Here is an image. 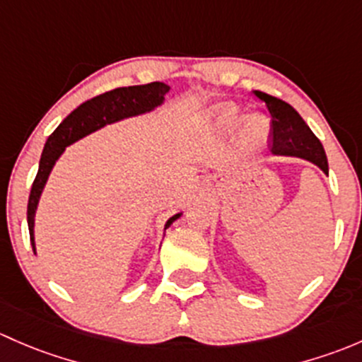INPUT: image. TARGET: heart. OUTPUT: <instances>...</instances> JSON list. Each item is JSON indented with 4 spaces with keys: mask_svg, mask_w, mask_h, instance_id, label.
<instances>
[{
    "mask_svg": "<svg viewBox=\"0 0 362 362\" xmlns=\"http://www.w3.org/2000/svg\"><path fill=\"white\" fill-rule=\"evenodd\" d=\"M211 120L219 129H230L242 120V115L235 104H219L212 110ZM268 124L263 117H249L242 122L240 127V143L247 150H256L267 141Z\"/></svg>",
    "mask_w": 362,
    "mask_h": 362,
    "instance_id": "b5f03b06",
    "label": "heart"
}]
</instances>
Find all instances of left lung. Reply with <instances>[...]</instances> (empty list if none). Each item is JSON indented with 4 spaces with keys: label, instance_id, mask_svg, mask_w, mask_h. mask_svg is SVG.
<instances>
[{
    "label": "left lung",
    "instance_id": "8db88e82",
    "mask_svg": "<svg viewBox=\"0 0 362 362\" xmlns=\"http://www.w3.org/2000/svg\"><path fill=\"white\" fill-rule=\"evenodd\" d=\"M256 95L267 104L268 111H270L272 153L298 156V158L312 162L324 174H327V158L322 144L291 104L264 94V92H256Z\"/></svg>",
    "mask_w": 362,
    "mask_h": 362
}]
</instances>
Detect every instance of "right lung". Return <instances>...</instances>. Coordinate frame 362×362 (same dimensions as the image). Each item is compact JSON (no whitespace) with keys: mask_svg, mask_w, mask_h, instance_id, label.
Instances as JSON below:
<instances>
[{"mask_svg":"<svg viewBox=\"0 0 362 362\" xmlns=\"http://www.w3.org/2000/svg\"><path fill=\"white\" fill-rule=\"evenodd\" d=\"M170 90L169 85L162 81H153L146 85H134V87H120L115 90L100 94L98 98L85 100L83 104L71 111L68 117L62 120V124L52 132L45 143L42 158H40L38 174L33 182L31 195L28 202V226L29 237H31L33 251L36 255L35 244V216L38 209L40 197H42L45 185H47L48 176L54 169L59 156L64 153L66 146L76 143L81 137L103 129V127L120 122L124 118L137 117V115L150 113L156 106L163 104L165 94ZM181 216V212L174 214L173 218L167 219L165 228H169L174 221Z\"/></svg>","mask_w":362,"mask_h":362,"instance_id":"obj_1","label":"right lung"}]
</instances>
